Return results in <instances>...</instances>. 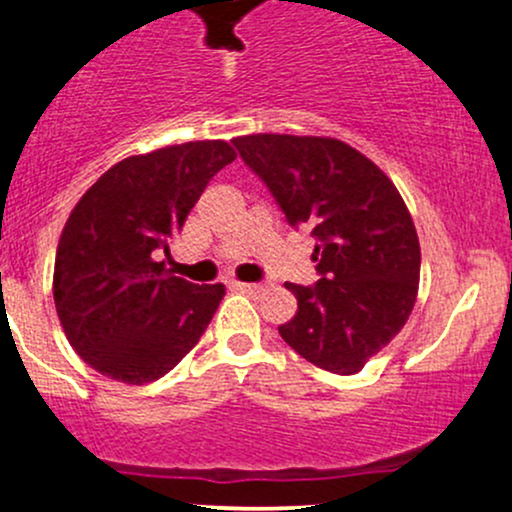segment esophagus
<instances>
[{"label": "esophagus", "instance_id": "34e87169", "mask_svg": "<svg viewBox=\"0 0 512 512\" xmlns=\"http://www.w3.org/2000/svg\"><path fill=\"white\" fill-rule=\"evenodd\" d=\"M233 287L240 289V292H245V294H262L267 289L265 284H260V282H235Z\"/></svg>", "mask_w": 512, "mask_h": 512}]
</instances>
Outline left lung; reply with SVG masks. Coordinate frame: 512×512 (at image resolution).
I'll return each mask as SVG.
<instances>
[{"label":"left lung","mask_w":512,"mask_h":512,"mask_svg":"<svg viewBox=\"0 0 512 512\" xmlns=\"http://www.w3.org/2000/svg\"><path fill=\"white\" fill-rule=\"evenodd\" d=\"M238 154L270 188L292 228H311L319 282L289 284L297 314L279 336L328 373L353 375L412 314L419 240L395 184L331 137L250 134Z\"/></svg>","instance_id":"8db88e82"}]
</instances>
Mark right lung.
<instances>
[{"instance_id": "right-lung-1", "label": "right lung", "mask_w": 512, "mask_h": 512, "mask_svg": "<svg viewBox=\"0 0 512 512\" xmlns=\"http://www.w3.org/2000/svg\"><path fill=\"white\" fill-rule=\"evenodd\" d=\"M235 159L220 139L129 157L73 208L56 250L53 299L75 353L112 380L154 383L191 351L223 284L174 277L157 262L208 181Z\"/></svg>"}]
</instances>
